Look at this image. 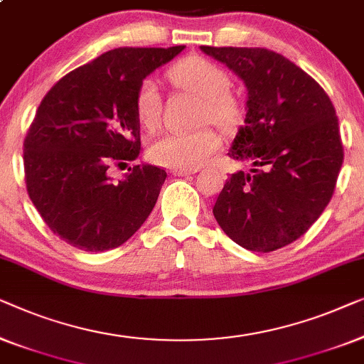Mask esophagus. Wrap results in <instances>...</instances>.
<instances>
[{
	"instance_id": "esophagus-1",
	"label": "esophagus",
	"mask_w": 364,
	"mask_h": 364,
	"mask_svg": "<svg viewBox=\"0 0 364 364\" xmlns=\"http://www.w3.org/2000/svg\"><path fill=\"white\" fill-rule=\"evenodd\" d=\"M198 170H173L171 171V175H175V176H189V175H193V173H196Z\"/></svg>"
}]
</instances>
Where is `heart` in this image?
<instances>
[{"mask_svg":"<svg viewBox=\"0 0 364 364\" xmlns=\"http://www.w3.org/2000/svg\"><path fill=\"white\" fill-rule=\"evenodd\" d=\"M175 85L201 97L199 122L211 120L221 129H234L242 120V107L228 92L229 77L211 60L188 58L170 70ZM135 109L141 125L153 129L160 120L161 94L156 82L145 79L138 85ZM221 146V138L211 129L193 132H168L150 146L151 160L173 170H194L211 158Z\"/></svg>","mask_w":364,"mask_h":364,"instance_id":"1","label":"heart"}]
</instances>
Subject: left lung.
<instances>
[{
  "label": "left lung",
  "mask_w": 364,
  "mask_h": 364,
  "mask_svg": "<svg viewBox=\"0 0 364 364\" xmlns=\"http://www.w3.org/2000/svg\"><path fill=\"white\" fill-rule=\"evenodd\" d=\"M247 89L229 156L250 165L224 184L213 214L240 247L272 252L304 235L333 196L343 145L330 97L305 70L264 48H211Z\"/></svg>",
  "instance_id": "8db88e82"
}]
</instances>
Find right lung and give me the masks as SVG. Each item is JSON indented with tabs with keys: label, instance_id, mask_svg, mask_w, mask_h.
Here are the masks:
<instances>
[{
	"label": "right lung",
	"instance_id": "obj_1",
	"mask_svg": "<svg viewBox=\"0 0 364 364\" xmlns=\"http://www.w3.org/2000/svg\"><path fill=\"white\" fill-rule=\"evenodd\" d=\"M183 49L109 50L64 75L41 102L24 140L26 188L68 244L85 252L115 249L150 216L166 171L141 163L114 183L107 170L140 155L138 85Z\"/></svg>",
	"mask_w": 364,
	"mask_h": 364
}]
</instances>
